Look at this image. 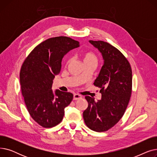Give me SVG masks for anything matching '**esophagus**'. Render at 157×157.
I'll use <instances>...</instances> for the list:
<instances>
[{
  "instance_id": "obj_1",
  "label": "esophagus",
  "mask_w": 157,
  "mask_h": 157,
  "mask_svg": "<svg viewBox=\"0 0 157 157\" xmlns=\"http://www.w3.org/2000/svg\"><path fill=\"white\" fill-rule=\"evenodd\" d=\"M80 98H81V96L80 95H79V94H74V95H73V100L76 101V100L80 99Z\"/></svg>"
}]
</instances>
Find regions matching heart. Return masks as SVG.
<instances>
[{
  "mask_svg": "<svg viewBox=\"0 0 157 157\" xmlns=\"http://www.w3.org/2000/svg\"><path fill=\"white\" fill-rule=\"evenodd\" d=\"M83 61L84 62H95L97 63V56L96 55L92 52H89L86 53H85L83 55ZM71 62V59H69L67 60V63H69Z\"/></svg>",
  "mask_w": 157,
  "mask_h": 157,
  "instance_id": "obj_1",
  "label": "heart"
}]
</instances>
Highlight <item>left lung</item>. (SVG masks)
Listing matches in <instances>:
<instances>
[{"instance_id":"1","label":"left lung","mask_w":157,"mask_h":157,"mask_svg":"<svg viewBox=\"0 0 157 157\" xmlns=\"http://www.w3.org/2000/svg\"><path fill=\"white\" fill-rule=\"evenodd\" d=\"M102 56L104 64L94 81L100 88L101 99L86 96L88 108L83 113L86 126L101 132L119 121L127 109L132 93V72L130 65L119 50L102 40H89Z\"/></svg>"}]
</instances>
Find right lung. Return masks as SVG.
<instances>
[{
	"label": "right lung",
	"instance_id": "1",
	"mask_svg": "<svg viewBox=\"0 0 157 157\" xmlns=\"http://www.w3.org/2000/svg\"><path fill=\"white\" fill-rule=\"evenodd\" d=\"M79 43L70 37L49 38L37 45L24 61L20 74L22 95L31 117L45 128L62 121L73 95L52 90L53 80L62 67L63 57Z\"/></svg>",
	"mask_w": 157,
	"mask_h": 157
}]
</instances>
